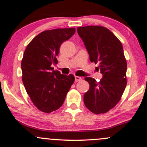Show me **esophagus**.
Wrapping results in <instances>:
<instances>
[{"label":"esophagus","instance_id":"1","mask_svg":"<svg viewBox=\"0 0 147 147\" xmlns=\"http://www.w3.org/2000/svg\"><path fill=\"white\" fill-rule=\"evenodd\" d=\"M81 79H82V78L80 77H77V76H75V82H78V81H80Z\"/></svg>","mask_w":147,"mask_h":147}]
</instances>
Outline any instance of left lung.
<instances>
[{
	"label": "left lung",
	"instance_id": "left-lung-1",
	"mask_svg": "<svg viewBox=\"0 0 147 147\" xmlns=\"http://www.w3.org/2000/svg\"><path fill=\"white\" fill-rule=\"evenodd\" d=\"M92 62L98 64L103 75L99 82L85 77L90 89L84 94L85 105L94 114L109 111L120 101L127 85V62L123 45L111 30L100 26L78 27Z\"/></svg>",
	"mask_w": 147,
	"mask_h": 147
}]
</instances>
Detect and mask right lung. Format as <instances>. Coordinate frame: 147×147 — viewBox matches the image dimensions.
Listing matches in <instances>:
<instances>
[{
	"mask_svg": "<svg viewBox=\"0 0 147 147\" xmlns=\"http://www.w3.org/2000/svg\"><path fill=\"white\" fill-rule=\"evenodd\" d=\"M75 33V28L45 30L30 42L22 60V81L28 95L38 110L50 113L64 103L75 81L73 75L53 70L61 45Z\"/></svg>",
	"mask_w": 147,
	"mask_h": 147,
	"instance_id": "obj_1",
	"label": "right lung"
}]
</instances>
